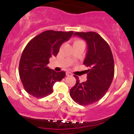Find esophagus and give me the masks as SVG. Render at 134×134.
<instances>
[{
	"label": "esophagus",
	"instance_id": "obj_1",
	"mask_svg": "<svg viewBox=\"0 0 134 134\" xmlns=\"http://www.w3.org/2000/svg\"><path fill=\"white\" fill-rule=\"evenodd\" d=\"M66 76H72V73H70V72H66Z\"/></svg>",
	"mask_w": 134,
	"mask_h": 134
}]
</instances>
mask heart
I'll list each match as a JSON object with an SVG mask.
<instances>
[{
  "label": "heart",
  "instance_id": "heart-1",
  "mask_svg": "<svg viewBox=\"0 0 134 134\" xmlns=\"http://www.w3.org/2000/svg\"><path fill=\"white\" fill-rule=\"evenodd\" d=\"M80 41H82L79 40V39H77V40H75L74 41V43H75V42H80Z\"/></svg>",
  "mask_w": 134,
  "mask_h": 134
}]
</instances>
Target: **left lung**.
Here are the masks:
<instances>
[{
  "mask_svg": "<svg viewBox=\"0 0 134 134\" xmlns=\"http://www.w3.org/2000/svg\"><path fill=\"white\" fill-rule=\"evenodd\" d=\"M75 35L85 39L87 53L83 64L87 80L81 83L74 76L76 83L70 91L72 99L80 105H89L100 100L110 87L114 74L113 53L109 44L96 32H76Z\"/></svg>",
  "mask_w": 134,
  "mask_h": 134,
  "instance_id": "left-lung-1",
  "label": "left lung"
}]
</instances>
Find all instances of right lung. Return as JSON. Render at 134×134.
<instances>
[{"label":"right lung","instance_id":"obj_1","mask_svg":"<svg viewBox=\"0 0 134 134\" xmlns=\"http://www.w3.org/2000/svg\"><path fill=\"white\" fill-rule=\"evenodd\" d=\"M72 31L64 32L47 30L33 38L25 46L20 58L19 74L25 91L36 98L53 92L54 83L65 77L64 71L55 72L47 66L49 58L56 56L61 44L69 40Z\"/></svg>","mask_w":134,"mask_h":134}]
</instances>
